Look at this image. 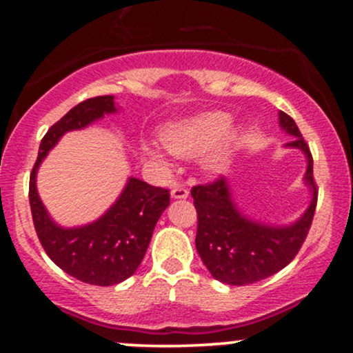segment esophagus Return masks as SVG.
Returning a JSON list of instances; mask_svg holds the SVG:
<instances>
[{"label":"esophagus","instance_id":"obj_1","mask_svg":"<svg viewBox=\"0 0 353 353\" xmlns=\"http://www.w3.org/2000/svg\"><path fill=\"white\" fill-rule=\"evenodd\" d=\"M189 196V190L182 185H174L171 190V197L172 199H185Z\"/></svg>","mask_w":353,"mask_h":353}]
</instances>
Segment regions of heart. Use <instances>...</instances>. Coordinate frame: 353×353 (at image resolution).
<instances>
[{"label": "heart", "instance_id": "b5f03b06", "mask_svg": "<svg viewBox=\"0 0 353 353\" xmlns=\"http://www.w3.org/2000/svg\"><path fill=\"white\" fill-rule=\"evenodd\" d=\"M229 125V114L208 112V114L169 125L163 132V143L174 156L184 157V159L201 156V164L205 171L221 172L222 169L228 168L239 143V134L228 132ZM149 152L161 159V154L156 151Z\"/></svg>", "mask_w": 353, "mask_h": 353}]
</instances>
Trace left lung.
I'll list each match as a JSON object with an SVG mask.
<instances>
[{
    "label": "left lung",
    "instance_id": "obj_1",
    "mask_svg": "<svg viewBox=\"0 0 353 353\" xmlns=\"http://www.w3.org/2000/svg\"><path fill=\"white\" fill-rule=\"evenodd\" d=\"M279 123L295 137L287 145L301 149L307 156L305 182L312 189V201L297 222L265 225L242 216L224 177L190 189L197 210L196 249L212 277L222 283L247 285L282 270L292 262L310 230L319 194L310 149L292 117L281 111Z\"/></svg>",
    "mask_w": 353,
    "mask_h": 353
}]
</instances>
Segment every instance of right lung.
I'll list each match as a JSON object with an SVG mask.
<instances>
[{"label":"right lung","mask_w":353,"mask_h":353,"mask_svg":"<svg viewBox=\"0 0 353 353\" xmlns=\"http://www.w3.org/2000/svg\"><path fill=\"white\" fill-rule=\"evenodd\" d=\"M116 112L114 96H98L79 103L48 129L39 144L30 177V205L44 252L59 269L91 285H114L136 272L151 242L154 228L169 205V189L154 188L129 177L112 208L92 224L64 229L44 209L36 190L39 164L68 131L83 129L104 114Z\"/></svg>","instance_id":"obj_1"}]
</instances>
